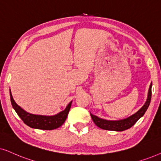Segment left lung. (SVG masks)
Here are the masks:
<instances>
[{"mask_svg":"<svg viewBox=\"0 0 161 161\" xmlns=\"http://www.w3.org/2000/svg\"><path fill=\"white\" fill-rule=\"evenodd\" d=\"M152 86H153V82H151L150 85H149L147 101L142 106V108L139 109L136 113L126 118V119L120 120H107L104 119H101V118L91 113V118L93 122L97 127L102 130L121 132L124 131V130L130 129L138 121V119H140L144 115L146 111L149 108L152 97Z\"/></svg>","mask_w":161,"mask_h":161,"instance_id":"1","label":"left lung"}]
</instances>
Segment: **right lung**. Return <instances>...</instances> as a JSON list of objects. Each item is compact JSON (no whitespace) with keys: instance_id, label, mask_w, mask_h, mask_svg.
Returning a JSON list of instances; mask_svg holds the SVG:
<instances>
[{"instance_id":"add662e5","label":"right lung","mask_w":161,"mask_h":161,"mask_svg":"<svg viewBox=\"0 0 161 161\" xmlns=\"http://www.w3.org/2000/svg\"><path fill=\"white\" fill-rule=\"evenodd\" d=\"M10 99L12 105L17 114L22 119V121L29 127L34 129L52 130L57 129L64 124L69 113L71 107L72 101L68 104L65 109L57 114L53 115H42L31 114L25 111L20 106L17 104L12 97V93L10 91Z\"/></svg>"}]
</instances>
